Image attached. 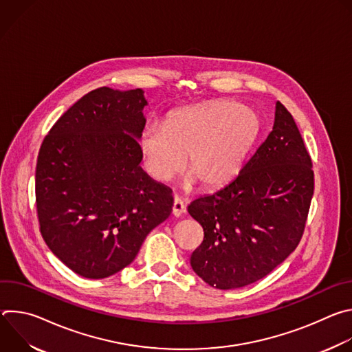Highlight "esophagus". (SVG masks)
Returning a JSON list of instances; mask_svg holds the SVG:
<instances>
[{
    "label": "esophagus",
    "instance_id": "1",
    "mask_svg": "<svg viewBox=\"0 0 352 352\" xmlns=\"http://www.w3.org/2000/svg\"><path fill=\"white\" fill-rule=\"evenodd\" d=\"M185 212V205H184V200L179 196L174 197V204H173V214L175 217H179L182 213Z\"/></svg>",
    "mask_w": 352,
    "mask_h": 352
}]
</instances>
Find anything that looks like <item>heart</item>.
Instances as JSON below:
<instances>
[{
  "mask_svg": "<svg viewBox=\"0 0 352 352\" xmlns=\"http://www.w3.org/2000/svg\"><path fill=\"white\" fill-rule=\"evenodd\" d=\"M261 118L235 102H212L179 109L164 124L147 122L139 132V148L147 173L167 182L186 166L188 186L200 181L214 189L232 181L261 135Z\"/></svg>",
  "mask_w": 352,
  "mask_h": 352,
  "instance_id": "heart-1",
  "label": "heart"
}]
</instances>
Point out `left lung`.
Listing matches in <instances>:
<instances>
[{
	"label": "left lung",
	"mask_w": 352,
	"mask_h": 352,
	"mask_svg": "<svg viewBox=\"0 0 352 352\" xmlns=\"http://www.w3.org/2000/svg\"><path fill=\"white\" fill-rule=\"evenodd\" d=\"M314 185L302 136L277 102L273 131L238 177L188 206L205 232L190 256L193 272L219 289L241 288L267 276L302 238Z\"/></svg>",
	"instance_id": "1"
}]
</instances>
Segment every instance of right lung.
<instances>
[{"instance_id": "1", "label": "right lung", "mask_w": 352, "mask_h": 352, "mask_svg": "<svg viewBox=\"0 0 352 352\" xmlns=\"http://www.w3.org/2000/svg\"><path fill=\"white\" fill-rule=\"evenodd\" d=\"M144 106L142 89L98 87L64 113L41 143L40 232L82 277L106 278L126 267L173 210L171 189L139 166Z\"/></svg>"}]
</instances>
